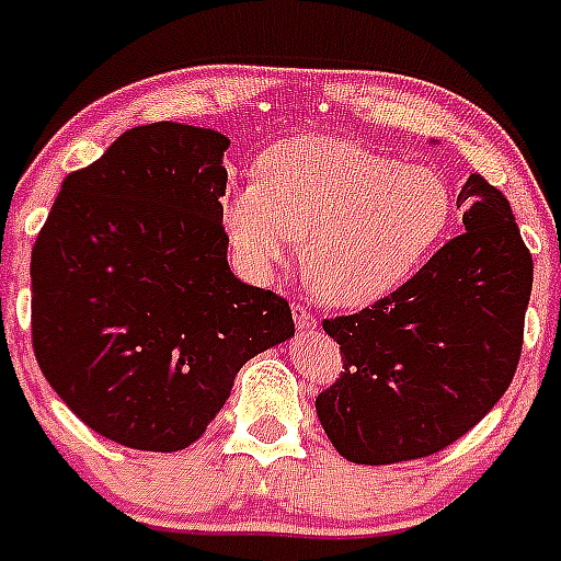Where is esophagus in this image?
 <instances>
[{"label":"esophagus","instance_id":"34e87169","mask_svg":"<svg viewBox=\"0 0 561 561\" xmlns=\"http://www.w3.org/2000/svg\"><path fill=\"white\" fill-rule=\"evenodd\" d=\"M291 317H295V325L300 334H311V331H317V317L311 314L306 306L300 304H291Z\"/></svg>","mask_w":561,"mask_h":561}]
</instances>
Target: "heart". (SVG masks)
Here are the masks:
<instances>
[{"instance_id":"b5f03b06","label":"heart","mask_w":561,"mask_h":561,"mask_svg":"<svg viewBox=\"0 0 561 561\" xmlns=\"http://www.w3.org/2000/svg\"><path fill=\"white\" fill-rule=\"evenodd\" d=\"M449 219L453 193L438 173L323 134L272 146L257 180L227 185L221 196L227 238L247 270H277L304 238L306 280L342 309L399 289Z\"/></svg>"}]
</instances>
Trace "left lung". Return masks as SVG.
Returning <instances> with one entry per match:
<instances>
[{"label": "left lung", "mask_w": 561, "mask_h": 561, "mask_svg": "<svg viewBox=\"0 0 561 561\" xmlns=\"http://www.w3.org/2000/svg\"><path fill=\"white\" fill-rule=\"evenodd\" d=\"M466 232L408 284L323 320L342 374L317 396V419L351 463L440 453L508 390L523 351L534 261L508 199L472 173L460 187Z\"/></svg>", "instance_id": "left-lung-1"}]
</instances>
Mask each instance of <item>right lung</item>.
Wrapping results in <instances>:
<instances>
[{"label": "right lung", "instance_id": "1", "mask_svg": "<svg viewBox=\"0 0 561 561\" xmlns=\"http://www.w3.org/2000/svg\"><path fill=\"white\" fill-rule=\"evenodd\" d=\"M227 146L171 121L128 128L64 180L33 247L38 368L123 447H191L244 362L295 336L284 297L227 264Z\"/></svg>", "mask_w": 561, "mask_h": 561}]
</instances>
